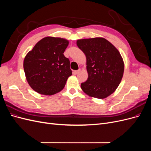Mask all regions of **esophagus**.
<instances>
[{
  "mask_svg": "<svg viewBox=\"0 0 151 151\" xmlns=\"http://www.w3.org/2000/svg\"><path fill=\"white\" fill-rule=\"evenodd\" d=\"M80 71H81L80 69L77 70H74V71H73V74H75V75H76V74H78V73L80 72Z\"/></svg>",
  "mask_w": 151,
  "mask_h": 151,
  "instance_id": "34e87169",
  "label": "esophagus"
}]
</instances>
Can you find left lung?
Wrapping results in <instances>:
<instances>
[{"label": "left lung", "mask_w": 151, "mask_h": 151, "mask_svg": "<svg viewBox=\"0 0 151 151\" xmlns=\"http://www.w3.org/2000/svg\"><path fill=\"white\" fill-rule=\"evenodd\" d=\"M77 45L86 57L88 73L81 89L91 97L106 98L115 92L123 75L124 63L120 52L103 38L78 40Z\"/></svg>", "instance_id": "1"}]
</instances>
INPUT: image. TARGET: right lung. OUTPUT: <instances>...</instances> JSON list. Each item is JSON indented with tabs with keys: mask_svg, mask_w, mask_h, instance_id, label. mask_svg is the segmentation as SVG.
I'll use <instances>...</instances> for the list:
<instances>
[{
	"mask_svg": "<svg viewBox=\"0 0 151 151\" xmlns=\"http://www.w3.org/2000/svg\"><path fill=\"white\" fill-rule=\"evenodd\" d=\"M68 41L45 37L35 45L24 60V70L31 88L43 95H53L65 87L72 75L70 61L64 53Z\"/></svg>",
	"mask_w": 151,
	"mask_h": 151,
	"instance_id": "1",
	"label": "right lung"
}]
</instances>
